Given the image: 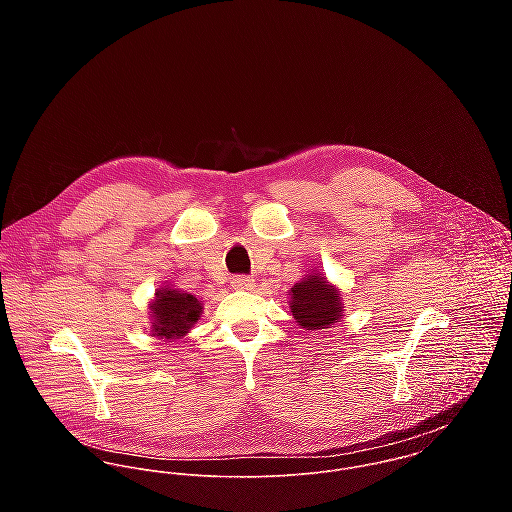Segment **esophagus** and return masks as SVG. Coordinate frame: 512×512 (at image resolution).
Returning a JSON list of instances; mask_svg holds the SVG:
<instances>
[{"mask_svg": "<svg viewBox=\"0 0 512 512\" xmlns=\"http://www.w3.org/2000/svg\"><path fill=\"white\" fill-rule=\"evenodd\" d=\"M230 284L234 290H250L254 286V280L250 276H232L230 278Z\"/></svg>", "mask_w": 512, "mask_h": 512, "instance_id": "34e87169", "label": "esophagus"}]
</instances>
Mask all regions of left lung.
<instances>
[{"instance_id": "obj_1", "label": "left lung", "mask_w": 512, "mask_h": 512, "mask_svg": "<svg viewBox=\"0 0 512 512\" xmlns=\"http://www.w3.org/2000/svg\"><path fill=\"white\" fill-rule=\"evenodd\" d=\"M292 315L303 329H325L341 317V297L321 274H311L292 288Z\"/></svg>"}]
</instances>
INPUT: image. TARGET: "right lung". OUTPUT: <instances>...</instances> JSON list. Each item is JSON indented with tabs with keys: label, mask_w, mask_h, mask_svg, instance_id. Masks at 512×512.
<instances>
[{
	"label": "right lung",
	"mask_w": 512,
	"mask_h": 512,
	"mask_svg": "<svg viewBox=\"0 0 512 512\" xmlns=\"http://www.w3.org/2000/svg\"><path fill=\"white\" fill-rule=\"evenodd\" d=\"M203 305L191 293H181L171 288H161L151 303L153 331L157 337L179 339L197 323Z\"/></svg>",
	"instance_id": "add662e5"
}]
</instances>
